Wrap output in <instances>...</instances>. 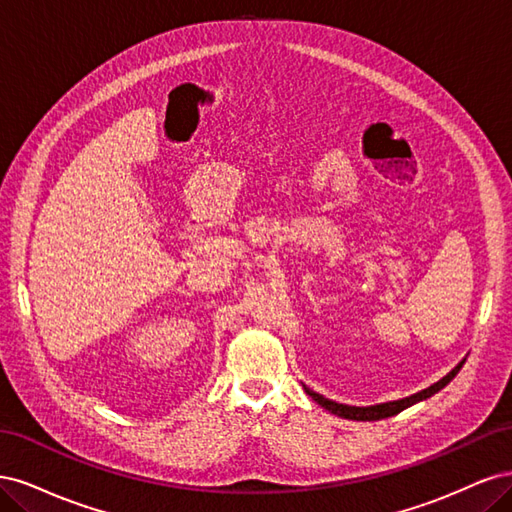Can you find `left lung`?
Listing matches in <instances>:
<instances>
[{"label": "left lung", "instance_id": "1", "mask_svg": "<svg viewBox=\"0 0 512 512\" xmlns=\"http://www.w3.org/2000/svg\"><path fill=\"white\" fill-rule=\"evenodd\" d=\"M463 363H466V361H461L453 371H448V374H446L442 380H438L436 384H431L429 389H425V391H421V393H414V395L404 397V399H397V401H386V404H378V406L359 408V406L337 404V401H331V399H327V397H322L320 393H316V391H312V389H307L305 384H303V389H305V393H307L309 397H312V399L316 401L318 406H322L324 410H329V412L335 414V416L348 418V421H380V418L395 416V414H399L401 410H406V408L418 404V401H423V399H427V397H431V395H436L440 389H444V386L459 374V369L463 367Z\"/></svg>", "mask_w": 512, "mask_h": 512}]
</instances>
